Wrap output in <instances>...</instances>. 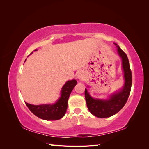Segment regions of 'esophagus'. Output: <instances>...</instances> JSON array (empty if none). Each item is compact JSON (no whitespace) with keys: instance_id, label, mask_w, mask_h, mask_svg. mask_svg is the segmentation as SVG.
<instances>
[{"instance_id":"34e87169","label":"esophagus","mask_w":149,"mask_h":149,"mask_svg":"<svg viewBox=\"0 0 149 149\" xmlns=\"http://www.w3.org/2000/svg\"><path fill=\"white\" fill-rule=\"evenodd\" d=\"M78 76V78L79 79H82L83 76V74H82L81 73H78V76Z\"/></svg>"}]
</instances>
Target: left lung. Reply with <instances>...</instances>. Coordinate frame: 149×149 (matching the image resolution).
Instances as JSON below:
<instances>
[{"label":"left lung","instance_id":"obj_1","mask_svg":"<svg viewBox=\"0 0 149 149\" xmlns=\"http://www.w3.org/2000/svg\"><path fill=\"white\" fill-rule=\"evenodd\" d=\"M118 48V52L123 62L124 85L118 92L111 94L107 100H100L92 97L88 90L85 89L84 95L87 107L89 112L97 118H106L116 114L123 108L127 102L132 86V73L129 61L126 54L122 50L118 44L114 43Z\"/></svg>","mask_w":149,"mask_h":149}]
</instances>
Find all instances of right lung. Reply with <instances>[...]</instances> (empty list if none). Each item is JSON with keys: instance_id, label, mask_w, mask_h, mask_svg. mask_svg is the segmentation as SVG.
Segmentation results:
<instances>
[{"instance_id": "add662e5", "label": "right lung", "mask_w": 149, "mask_h": 149, "mask_svg": "<svg viewBox=\"0 0 149 149\" xmlns=\"http://www.w3.org/2000/svg\"><path fill=\"white\" fill-rule=\"evenodd\" d=\"M36 50L37 49H35L34 51ZM76 83L77 81L75 79L68 81L61 89L60 97L53 104L33 105L25 102L26 105L34 115L40 119L46 120L60 119L66 113L68 107V100Z\"/></svg>"}]
</instances>
